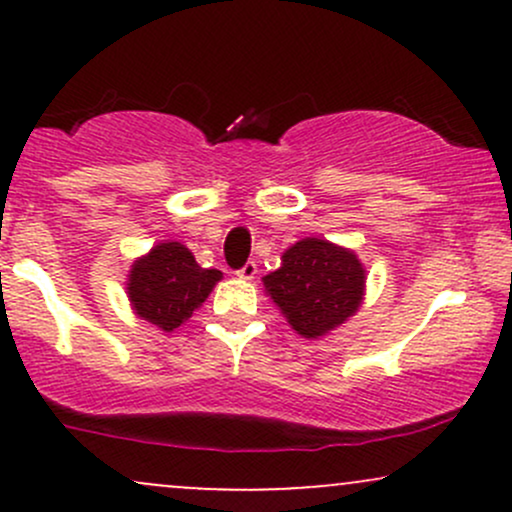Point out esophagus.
Masks as SVG:
<instances>
[{"instance_id": "34e87169", "label": "esophagus", "mask_w": 512, "mask_h": 512, "mask_svg": "<svg viewBox=\"0 0 512 512\" xmlns=\"http://www.w3.org/2000/svg\"><path fill=\"white\" fill-rule=\"evenodd\" d=\"M238 276H240V279H245V281H252L257 276V264L248 262L243 269H238Z\"/></svg>"}]
</instances>
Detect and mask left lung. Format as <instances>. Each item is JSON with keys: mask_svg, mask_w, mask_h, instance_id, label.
<instances>
[{"mask_svg": "<svg viewBox=\"0 0 512 512\" xmlns=\"http://www.w3.org/2000/svg\"><path fill=\"white\" fill-rule=\"evenodd\" d=\"M262 284L291 330L320 339L358 313L366 296V267L344 245L303 238L284 250L281 267Z\"/></svg>", "mask_w": 512, "mask_h": 512, "instance_id": "left-lung-1", "label": "left lung"}]
</instances>
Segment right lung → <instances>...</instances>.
Segmentation results:
<instances>
[{"label":"right lung","mask_w":512,"mask_h":512,"mask_svg":"<svg viewBox=\"0 0 512 512\" xmlns=\"http://www.w3.org/2000/svg\"><path fill=\"white\" fill-rule=\"evenodd\" d=\"M221 279L219 269L199 267L190 248L166 240L132 262L127 298L134 315L161 332H173L190 320Z\"/></svg>","instance_id":"add662e5"}]
</instances>
